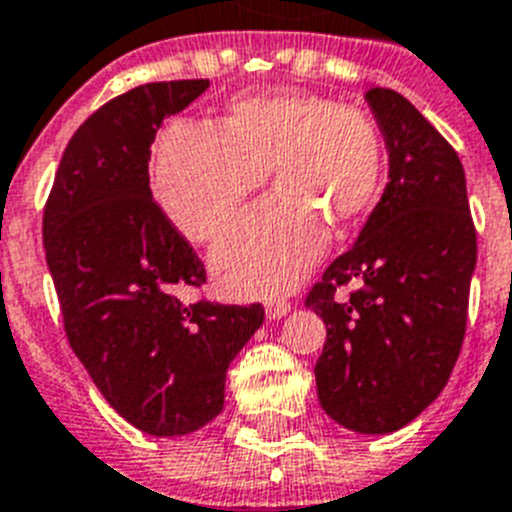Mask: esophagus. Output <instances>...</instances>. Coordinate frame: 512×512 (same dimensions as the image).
<instances>
[{"instance_id": "1", "label": "esophagus", "mask_w": 512, "mask_h": 512, "mask_svg": "<svg viewBox=\"0 0 512 512\" xmlns=\"http://www.w3.org/2000/svg\"><path fill=\"white\" fill-rule=\"evenodd\" d=\"M265 311H268L270 319H281V317H286L288 311H291V301H288V299H273V301H268Z\"/></svg>"}]
</instances>
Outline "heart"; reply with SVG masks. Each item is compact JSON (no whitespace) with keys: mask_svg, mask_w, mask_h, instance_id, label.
<instances>
[{"mask_svg":"<svg viewBox=\"0 0 512 512\" xmlns=\"http://www.w3.org/2000/svg\"><path fill=\"white\" fill-rule=\"evenodd\" d=\"M273 170L278 193L216 255L221 286L247 296L291 288L319 260L327 226L348 231L371 208L384 172L366 110L306 92L244 95L219 128L172 123L154 151V193L177 229L219 242Z\"/></svg>","mask_w":512,"mask_h":512,"instance_id":"obj_1","label":"heart"}]
</instances>
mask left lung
Instances as JSON below:
<instances>
[{"mask_svg": "<svg viewBox=\"0 0 512 512\" xmlns=\"http://www.w3.org/2000/svg\"><path fill=\"white\" fill-rule=\"evenodd\" d=\"M366 100L389 149V182L304 304L327 324L314 366L322 410L355 433H391L441 394L459 358L477 229L456 149L399 92L371 87Z\"/></svg>", "mask_w": 512, "mask_h": 512, "instance_id": "8db88e82", "label": "left lung"}]
</instances>
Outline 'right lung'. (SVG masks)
<instances>
[{
    "instance_id": "add662e5",
    "label": "right lung",
    "mask_w": 512,
    "mask_h": 512,
    "mask_svg": "<svg viewBox=\"0 0 512 512\" xmlns=\"http://www.w3.org/2000/svg\"><path fill=\"white\" fill-rule=\"evenodd\" d=\"M208 79L133 87L66 144L43 208V247L64 332L102 397L149 435H185L224 410L226 368L262 304H185L206 268L149 190L151 141Z\"/></svg>"
}]
</instances>
